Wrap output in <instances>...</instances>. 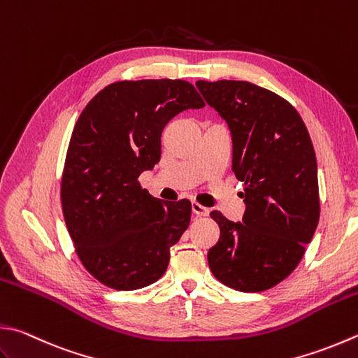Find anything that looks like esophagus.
I'll return each mask as SVG.
<instances>
[{
  "label": "esophagus",
  "instance_id": "esophagus-1",
  "mask_svg": "<svg viewBox=\"0 0 358 358\" xmlns=\"http://www.w3.org/2000/svg\"><path fill=\"white\" fill-rule=\"evenodd\" d=\"M192 210H193V213L199 215V217H207V215L210 213V210H208L207 207L198 204V202H192Z\"/></svg>",
  "mask_w": 358,
  "mask_h": 358
}]
</instances>
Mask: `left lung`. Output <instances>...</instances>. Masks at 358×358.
<instances>
[{"mask_svg":"<svg viewBox=\"0 0 358 358\" xmlns=\"http://www.w3.org/2000/svg\"><path fill=\"white\" fill-rule=\"evenodd\" d=\"M232 136V170L245 184L241 221L220 212L207 260L221 284L245 293L278 285L298 266L320 221L318 165L304 121L284 98L245 80H198Z\"/></svg>","mask_w":358,"mask_h":358,"instance_id":"8db88e82","label":"left lung"}]
</instances>
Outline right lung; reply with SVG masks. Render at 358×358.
Wrapping results in <instances>:
<instances>
[{
  "label": "right lung",
  "instance_id": "1",
  "mask_svg": "<svg viewBox=\"0 0 358 358\" xmlns=\"http://www.w3.org/2000/svg\"><path fill=\"white\" fill-rule=\"evenodd\" d=\"M204 106L187 80H120L101 90L80 113L60 196L79 259L101 284L138 289L166 271L170 248L190 224L192 204L151 196L138 176L160 160L168 121Z\"/></svg>",
  "mask_w": 358,
  "mask_h": 358
}]
</instances>
